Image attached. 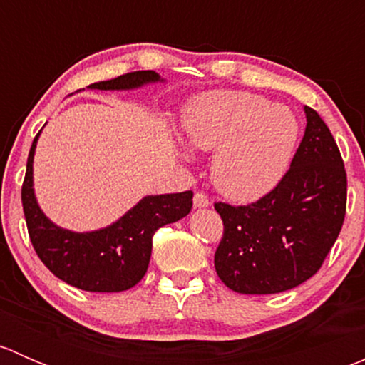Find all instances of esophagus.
<instances>
[{
  "label": "esophagus",
  "instance_id": "1",
  "mask_svg": "<svg viewBox=\"0 0 365 365\" xmlns=\"http://www.w3.org/2000/svg\"><path fill=\"white\" fill-rule=\"evenodd\" d=\"M194 206L196 208H205V206H210V200L205 192H196L194 194Z\"/></svg>",
  "mask_w": 365,
  "mask_h": 365
}]
</instances>
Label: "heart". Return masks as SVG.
Instances as JSON below:
<instances>
[{
    "label": "heart",
    "mask_w": 365,
    "mask_h": 365,
    "mask_svg": "<svg viewBox=\"0 0 365 365\" xmlns=\"http://www.w3.org/2000/svg\"><path fill=\"white\" fill-rule=\"evenodd\" d=\"M190 145L212 152V180L235 201L257 200L284 176L298 138L295 114L249 91H213L183 116Z\"/></svg>",
    "instance_id": "obj_1"
}]
</instances>
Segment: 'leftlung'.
Instances as JSON below:
<instances>
[{"label": "left lung", "mask_w": 365, "mask_h": 365, "mask_svg": "<svg viewBox=\"0 0 365 365\" xmlns=\"http://www.w3.org/2000/svg\"><path fill=\"white\" fill-rule=\"evenodd\" d=\"M289 169L251 205L215 203L224 233L215 272L230 289L272 295L292 289L322 268L346 215L344 162L334 135L314 109Z\"/></svg>", "instance_id": "obj_1"}]
</instances>
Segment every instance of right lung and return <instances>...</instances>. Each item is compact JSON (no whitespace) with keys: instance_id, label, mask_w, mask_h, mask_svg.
Segmentation results:
<instances>
[{"instance_id":"add662e5","label":"right lung","mask_w":365,"mask_h":365,"mask_svg":"<svg viewBox=\"0 0 365 365\" xmlns=\"http://www.w3.org/2000/svg\"><path fill=\"white\" fill-rule=\"evenodd\" d=\"M160 81L153 70L128 72L111 81L90 84L95 90H130ZM40 134V132H38ZM33 139L21 190L29 240L42 263L73 288L116 293L130 289L145 277L152 256L153 235L159 227L180 220L192 208V190L146 196L120 220L91 233H73L51 222L33 192Z\"/></svg>"}]
</instances>
